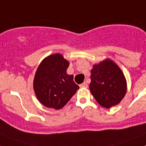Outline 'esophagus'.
Masks as SVG:
<instances>
[{
  "mask_svg": "<svg viewBox=\"0 0 146 146\" xmlns=\"http://www.w3.org/2000/svg\"><path fill=\"white\" fill-rule=\"evenodd\" d=\"M80 88H88V84L86 83V82H84L83 83H82V84L80 85Z\"/></svg>",
  "mask_w": 146,
  "mask_h": 146,
  "instance_id": "obj_1",
  "label": "esophagus"
}]
</instances>
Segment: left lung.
Returning <instances> with one entry per match:
<instances>
[{
    "label": "left lung",
    "instance_id": "1",
    "mask_svg": "<svg viewBox=\"0 0 146 146\" xmlns=\"http://www.w3.org/2000/svg\"><path fill=\"white\" fill-rule=\"evenodd\" d=\"M89 88L101 106L110 108L119 104L127 90L126 77L120 67L110 59L93 65Z\"/></svg>",
    "mask_w": 146,
    "mask_h": 146
}]
</instances>
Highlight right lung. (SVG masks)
I'll return each instance as SVG.
<instances>
[{
	"label": "right lung",
	"instance_id": "obj_1",
	"mask_svg": "<svg viewBox=\"0 0 146 146\" xmlns=\"http://www.w3.org/2000/svg\"><path fill=\"white\" fill-rule=\"evenodd\" d=\"M69 62L60 53L50 55L40 63L33 80V90L41 104L61 109L74 96L79 86L74 76L67 74Z\"/></svg>",
	"mask_w": 146,
	"mask_h": 146
}]
</instances>
